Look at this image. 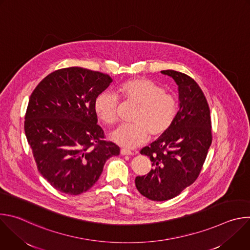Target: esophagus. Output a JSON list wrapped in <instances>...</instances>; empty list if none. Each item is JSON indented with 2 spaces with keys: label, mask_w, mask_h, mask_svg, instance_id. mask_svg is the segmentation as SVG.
<instances>
[{
  "label": "esophagus",
  "mask_w": 250,
  "mask_h": 250,
  "mask_svg": "<svg viewBox=\"0 0 250 250\" xmlns=\"http://www.w3.org/2000/svg\"><path fill=\"white\" fill-rule=\"evenodd\" d=\"M121 154H122V155H132L133 152H131L130 150H127V149H125V148H122V149H121Z\"/></svg>",
  "instance_id": "obj_1"
}]
</instances>
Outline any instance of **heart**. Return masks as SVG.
Masks as SVG:
<instances>
[{"label":"heart","instance_id":"b5f03b06","mask_svg":"<svg viewBox=\"0 0 250 250\" xmlns=\"http://www.w3.org/2000/svg\"><path fill=\"white\" fill-rule=\"evenodd\" d=\"M118 93L125 103L135 106L130 122L111 133V138L127 148H134L165 134L174 124L177 102L174 96L146 78H136L123 83ZM97 117L104 124L113 125L118 119V99L111 93L100 94L94 104Z\"/></svg>","mask_w":250,"mask_h":250}]
</instances>
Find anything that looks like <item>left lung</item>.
Listing matches in <instances>:
<instances>
[{
  "label": "left lung",
  "instance_id": "1",
  "mask_svg": "<svg viewBox=\"0 0 250 250\" xmlns=\"http://www.w3.org/2000/svg\"><path fill=\"white\" fill-rule=\"evenodd\" d=\"M161 73L177 84L179 109L171 128L141 149L150 158L152 169L135 178L138 192L158 202L176 197L194 183L211 144L209 108L199 85L174 70Z\"/></svg>",
  "mask_w": 250,
  "mask_h": 250
}]
</instances>
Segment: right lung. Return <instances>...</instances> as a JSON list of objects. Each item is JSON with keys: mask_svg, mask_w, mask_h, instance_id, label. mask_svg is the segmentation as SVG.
Instances as JSON below:
<instances>
[{"mask_svg": "<svg viewBox=\"0 0 250 250\" xmlns=\"http://www.w3.org/2000/svg\"><path fill=\"white\" fill-rule=\"evenodd\" d=\"M113 79L97 71H54L32 92L24 132L40 173L56 190L79 195L99 179L105 161L120 154L104 140L94 104Z\"/></svg>", "mask_w": 250, "mask_h": 250, "instance_id": "1", "label": "right lung"}]
</instances>
